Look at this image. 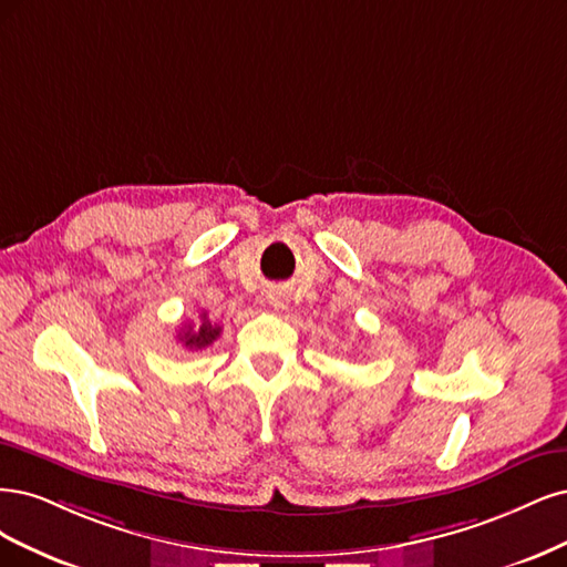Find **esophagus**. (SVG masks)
<instances>
[{"label":"esophagus","instance_id":"1","mask_svg":"<svg viewBox=\"0 0 567 567\" xmlns=\"http://www.w3.org/2000/svg\"><path fill=\"white\" fill-rule=\"evenodd\" d=\"M272 306H276V308H287V301L282 297H276V299H272Z\"/></svg>","mask_w":567,"mask_h":567}]
</instances>
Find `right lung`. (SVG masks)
Returning a JSON list of instances; mask_svg holds the SVG:
<instances>
[{"mask_svg":"<svg viewBox=\"0 0 567 567\" xmlns=\"http://www.w3.org/2000/svg\"><path fill=\"white\" fill-rule=\"evenodd\" d=\"M218 334H221V327L212 322L207 318V310H203V313H199L197 327H193V324L181 327L178 341H184V346L190 351H199V349H207V346H212L218 339Z\"/></svg>","mask_w":567,"mask_h":567,"instance_id":"add662e5","label":"right lung"}]
</instances>
